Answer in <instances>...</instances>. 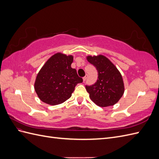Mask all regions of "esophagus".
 Here are the masks:
<instances>
[{"label":"esophagus","instance_id":"34e87169","mask_svg":"<svg viewBox=\"0 0 159 159\" xmlns=\"http://www.w3.org/2000/svg\"><path fill=\"white\" fill-rule=\"evenodd\" d=\"M87 78H88V76H87V75H85L84 78H83V81H85V80H86V79H87Z\"/></svg>","mask_w":159,"mask_h":159}]
</instances>
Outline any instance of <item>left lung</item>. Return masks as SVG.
<instances>
[{"mask_svg":"<svg viewBox=\"0 0 159 159\" xmlns=\"http://www.w3.org/2000/svg\"><path fill=\"white\" fill-rule=\"evenodd\" d=\"M87 60L98 72V80L91 85H85L89 98L99 107L117 103L124 93L122 75L115 66L103 55L88 56Z\"/></svg>","mask_w":159,"mask_h":159,"instance_id":"1","label":"left lung"}]
</instances>
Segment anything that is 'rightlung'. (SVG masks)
I'll return each mask as SVG.
<instances>
[{"instance_id": "add662e5", "label": "right lung", "mask_w": 159, "mask_h": 159, "mask_svg": "<svg viewBox=\"0 0 159 159\" xmlns=\"http://www.w3.org/2000/svg\"><path fill=\"white\" fill-rule=\"evenodd\" d=\"M74 57L56 53L46 61L37 74L34 89L38 98L48 105H56L70 98L75 85L83 80L71 64Z\"/></svg>"}]
</instances>
